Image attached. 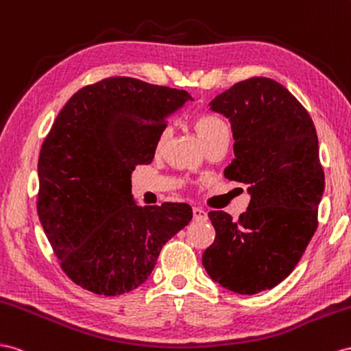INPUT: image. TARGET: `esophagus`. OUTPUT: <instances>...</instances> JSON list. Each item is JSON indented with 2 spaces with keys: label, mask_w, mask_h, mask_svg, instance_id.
<instances>
[{
  "label": "esophagus",
  "mask_w": 351,
  "mask_h": 351,
  "mask_svg": "<svg viewBox=\"0 0 351 351\" xmlns=\"http://www.w3.org/2000/svg\"><path fill=\"white\" fill-rule=\"evenodd\" d=\"M193 217H194V221H206L208 219V212H206L204 209L202 208H193Z\"/></svg>",
  "instance_id": "esophagus-1"
}]
</instances>
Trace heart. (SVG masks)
<instances>
[{
	"label": "heart",
	"instance_id": "1",
	"mask_svg": "<svg viewBox=\"0 0 351 351\" xmlns=\"http://www.w3.org/2000/svg\"><path fill=\"white\" fill-rule=\"evenodd\" d=\"M193 125L206 147H209L210 143L221 139H230L228 124L223 121L221 117L215 114L197 115L193 120ZM169 138H170V129L165 128L158 133V136L156 139V152H161L165 149Z\"/></svg>",
	"mask_w": 351,
	"mask_h": 351
}]
</instances>
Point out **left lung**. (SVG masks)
<instances>
[{"label": "left lung", "instance_id": "left-lung-1", "mask_svg": "<svg viewBox=\"0 0 351 351\" xmlns=\"http://www.w3.org/2000/svg\"><path fill=\"white\" fill-rule=\"evenodd\" d=\"M210 110L231 121L236 158L223 175L247 184L250 202L237 221L209 212L217 236L202 263L212 280L254 295L293 271L317 230L325 173L316 128L298 99L265 77L236 83Z\"/></svg>", "mask_w": 351, "mask_h": 351}]
</instances>
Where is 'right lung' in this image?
<instances>
[{"mask_svg":"<svg viewBox=\"0 0 351 351\" xmlns=\"http://www.w3.org/2000/svg\"><path fill=\"white\" fill-rule=\"evenodd\" d=\"M185 90L130 77L80 88L62 108L38 158L37 210L60 268L105 296L136 289L160 250L193 218L185 203L139 208L132 172L149 165Z\"/></svg>","mask_w":351,"mask_h":351,"instance_id":"right-lung-1","label":"right lung"}]
</instances>
